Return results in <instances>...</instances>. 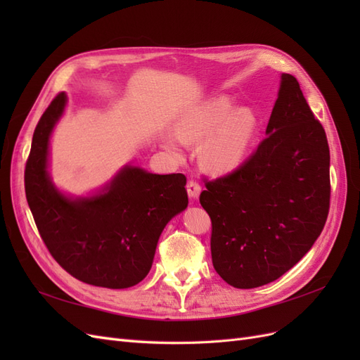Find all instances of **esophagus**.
<instances>
[{
	"instance_id": "1",
	"label": "esophagus",
	"mask_w": 360,
	"mask_h": 360,
	"mask_svg": "<svg viewBox=\"0 0 360 360\" xmlns=\"http://www.w3.org/2000/svg\"><path fill=\"white\" fill-rule=\"evenodd\" d=\"M188 193H189V197H191V200H197L198 197H200V193H201V184L197 181V180H189L188 181Z\"/></svg>"
}]
</instances>
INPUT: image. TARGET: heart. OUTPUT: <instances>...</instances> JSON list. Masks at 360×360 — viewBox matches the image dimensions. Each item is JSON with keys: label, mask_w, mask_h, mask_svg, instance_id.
<instances>
[{"label": "heart", "mask_w": 360, "mask_h": 360, "mask_svg": "<svg viewBox=\"0 0 360 360\" xmlns=\"http://www.w3.org/2000/svg\"><path fill=\"white\" fill-rule=\"evenodd\" d=\"M257 115L249 108L236 110L226 96H217L181 112L174 123L176 138L165 139V148L181 156V144L200 146L204 169L216 176L233 172L245 162L257 134Z\"/></svg>", "instance_id": "heart-1"}]
</instances>
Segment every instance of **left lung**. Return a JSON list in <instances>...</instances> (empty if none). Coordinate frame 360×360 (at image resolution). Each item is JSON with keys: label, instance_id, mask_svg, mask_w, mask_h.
<instances>
[{"label": "left lung", "instance_id": "obj_1", "mask_svg": "<svg viewBox=\"0 0 360 360\" xmlns=\"http://www.w3.org/2000/svg\"><path fill=\"white\" fill-rule=\"evenodd\" d=\"M261 141L243 165L205 180L213 267L226 284L255 288L281 278L312 248L330 207L326 132L297 79L282 73Z\"/></svg>", "mask_w": 360, "mask_h": 360}]
</instances>
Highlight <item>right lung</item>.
<instances>
[{
	"label": "right lung",
	"mask_w": 360,
	"mask_h": 360,
	"mask_svg": "<svg viewBox=\"0 0 360 360\" xmlns=\"http://www.w3.org/2000/svg\"><path fill=\"white\" fill-rule=\"evenodd\" d=\"M58 93L40 117L25 165V195L41 240L53 259L85 284L129 288L153 264L165 225L188 207L183 174H151L124 167L103 192L68 198L48 174L53 126L66 106Z\"/></svg>",
	"instance_id": "obj_1"
}]
</instances>
